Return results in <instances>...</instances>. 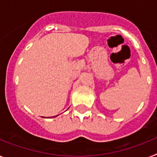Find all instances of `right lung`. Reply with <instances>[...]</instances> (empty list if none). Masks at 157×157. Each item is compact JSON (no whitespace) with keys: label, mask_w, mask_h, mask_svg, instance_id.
Returning a JSON list of instances; mask_svg holds the SVG:
<instances>
[{"label":"right lung","mask_w":157,"mask_h":157,"mask_svg":"<svg viewBox=\"0 0 157 157\" xmlns=\"http://www.w3.org/2000/svg\"><path fill=\"white\" fill-rule=\"evenodd\" d=\"M55 117H56V116H55Z\"/></svg>","instance_id":"obj_1"}]
</instances>
